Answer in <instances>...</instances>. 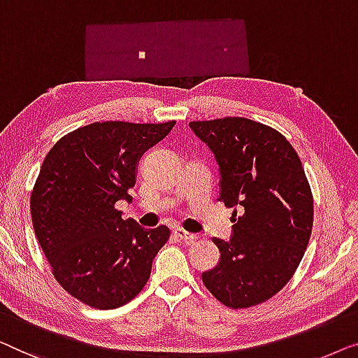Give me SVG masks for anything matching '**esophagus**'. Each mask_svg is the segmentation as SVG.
Returning a JSON list of instances; mask_svg holds the SVG:
<instances>
[{
  "label": "esophagus",
  "instance_id": "34e87169",
  "mask_svg": "<svg viewBox=\"0 0 358 358\" xmlns=\"http://www.w3.org/2000/svg\"><path fill=\"white\" fill-rule=\"evenodd\" d=\"M173 234H175V236H178L181 241H185L186 245H191V243H194V241L199 240V235L189 234V231H185L183 229H177Z\"/></svg>",
  "mask_w": 358,
  "mask_h": 358
}]
</instances>
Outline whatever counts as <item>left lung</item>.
Wrapping results in <instances>:
<instances>
[{
    "label": "left lung",
    "mask_w": 358,
    "mask_h": 358,
    "mask_svg": "<svg viewBox=\"0 0 358 358\" xmlns=\"http://www.w3.org/2000/svg\"><path fill=\"white\" fill-rule=\"evenodd\" d=\"M219 164V201L234 208L231 238H213L219 264L203 273L229 308H248L284 287L303 258L313 196L295 149L279 131L241 117L191 122Z\"/></svg>",
    "instance_id": "left-lung-1"
}]
</instances>
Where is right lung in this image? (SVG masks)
I'll return each instance as SVG.
<instances>
[{
	"mask_svg": "<svg viewBox=\"0 0 358 358\" xmlns=\"http://www.w3.org/2000/svg\"><path fill=\"white\" fill-rule=\"evenodd\" d=\"M167 123H90L50 149L30 196L32 224L55 279L97 310L133 300L167 243L165 225L144 229L122 217L139 159L173 128Z\"/></svg>",
	"mask_w": 358,
	"mask_h": 358,
	"instance_id": "obj_1",
	"label": "right lung"
}]
</instances>
